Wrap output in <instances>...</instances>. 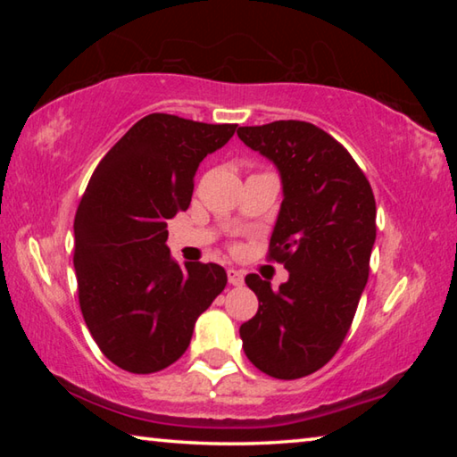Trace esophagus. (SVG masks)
<instances>
[{
    "mask_svg": "<svg viewBox=\"0 0 457 457\" xmlns=\"http://www.w3.org/2000/svg\"><path fill=\"white\" fill-rule=\"evenodd\" d=\"M228 280L231 286H242L244 284V274L239 270H228Z\"/></svg>",
    "mask_w": 457,
    "mask_h": 457,
    "instance_id": "34e87169",
    "label": "esophagus"
}]
</instances>
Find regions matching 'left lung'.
<instances>
[{
	"instance_id": "left-lung-1",
	"label": "left lung",
	"mask_w": 457,
	"mask_h": 457,
	"mask_svg": "<svg viewBox=\"0 0 457 457\" xmlns=\"http://www.w3.org/2000/svg\"><path fill=\"white\" fill-rule=\"evenodd\" d=\"M237 137L282 175L268 260L290 272L278 290L258 274L245 276L260 306L239 337L253 367L292 381L327 365L351 328L369 280L375 195L351 153L312 122L239 127Z\"/></svg>"
}]
</instances>
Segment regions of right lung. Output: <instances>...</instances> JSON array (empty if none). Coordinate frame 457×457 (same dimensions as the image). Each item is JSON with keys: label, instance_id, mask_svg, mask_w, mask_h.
I'll return each mask as SVG.
<instances>
[{"label": "right lung", "instance_id": "add662e5", "mask_svg": "<svg viewBox=\"0 0 457 457\" xmlns=\"http://www.w3.org/2000/svg\"><path fill=\"white\" fill-rule=\"evenodd\" d=\"M237 125L146 114L96 165L74 218V268L84 322L104 357L135 375L187 351L197 316L226 288L218 264L181 268L167 220L191 204L201 161Z\"/></svg>", "mask_w": 457, "mask_h": 457}]
</instances>
